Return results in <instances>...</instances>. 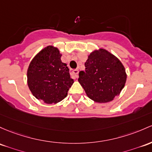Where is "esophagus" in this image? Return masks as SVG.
Masks as SVG:
<instances>
[{"instance_id":"1","label":"esophagus","mask_w":152,"mask_h":152,"mask_svg":"<svg viewBox=\"0 0 152 152\" xmlns=\"http://www.w3.org/2000/svg\"><path fill=\"white\" fill-rule=\"evenodd\" d=\"M78 73H79V71H78L77 69H74L71 71V75L72 76L73 79H76V78L78 77Z\"/></svg>"}]
</instances>
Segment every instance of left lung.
<instances>
[{
    "mask_svg": "<svg viewBox=\"0 0 152 152\" xmlns=\"http://www.w3.org/2000/svg\"><path fill=\"white\" fill-rule=\"evenodd\" d=\"M79 74V82L88 97L99 103L109 102L118 96L126 84V69L119 59L106 50L93 51Z\"/></svg>",
    "mask_w": 152,
    "mask_h": 152,
    "instance_id": "obj_1",
    "label": "left lung"
}]
</instances>
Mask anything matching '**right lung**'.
<instances>
[{"instance_id":"add662e5","label":"right lung","mask_w":152,"mask_h":152,"mask_svg":"<svg viewBox=\"0 0 152 152\" xmlns=\"http://www.w3.org/2000/svg\"><path fill=\"white\" fill-rule=\"evenodd\" d=\"M62 55L49 45L39 51L29 63L27 84L32 94L46 104H56L68 94L73 80L69 69L61 61Z\"/></svg>"}]
</instances>
